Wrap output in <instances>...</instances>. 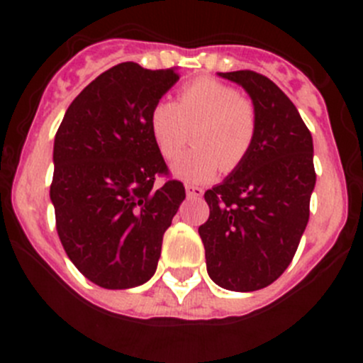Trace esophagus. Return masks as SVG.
Returning a JSON list of instances; mask_svg holds the SVG:
<instances>
[{
    "instance_id": "esophagus-1",
    "label": "esophagus",
    "mask_w": 363,
    "mask_h": 363,
    "mask_svg": "<svg viewBox=\"0 0 363 363\" xmlns=\"http://www.w3.org/2000/svg\"><path fill=\"white\" fill-rule=\"evenodd\" d=\"M186 195L189 199H200L203 195V189L199 188V186H193V184H186Z\"/></svg>"
}]
</instances>
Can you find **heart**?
<instances>
[{
    "label": "heart",
    "mask_w": 363,
    "mask_h": 363,
    "mask_svg": "<svg viewBox=\"0 0 363 363\" xmlns=\"http://www.w3.org/2000/svg\"><path fill=\"white\" fill-rule=\"evenodd\" d=\"M149 130L167 161L181 155L193 130L195 147L172 172L188 184H202L232 172L250 156L258 137V112L247 96L212 77H199L179 89L177 100H161L149 112Z\"/></svg>",
    "instance_id": "heart-1"
}]
</instances>
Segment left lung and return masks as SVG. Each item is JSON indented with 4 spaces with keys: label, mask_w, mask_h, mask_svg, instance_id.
<instances>
[{
    "label": "left lung",
    "mask_w": 363,
    "mask_h": 363,
    "mask_svg": "<svg viewBox=\"0 0 363 363\" xmlns=\"http://www.w3.org/2000/svg\"><path fill=\"white\" fill-rule=\"evenodd\" d=\"M219 75L250 93L258 137L244 163L205 191L211 214L199 233L208 277L225 290L256 291L288 269L309 221L313 137L290 98L265 75Z\"/></svg>",
    "instance_id": "8db88e82"
}]
</instances>
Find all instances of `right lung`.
<instances>
[{"mask_svg":"<svg viewBox=\"0 0 363 363\" xmlns=\"http://www.w3.org/2000/svg\"><path fill=\"white\" fill-rule=\"evenodd\" d=\"M177 80V68L116 65L84 87L57 128L50 182L57 235L80 274L107 290L155 276L164 232L186 199L149 130L152 105Z\"/></svg>","mask_w":363,"mask_h":363,"instance_id":"right-lung-1","label":"right lung"}]
</instances>
